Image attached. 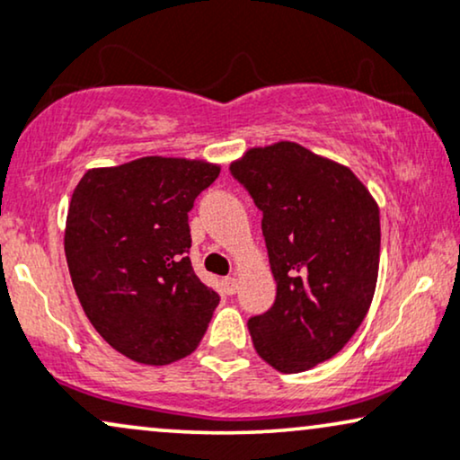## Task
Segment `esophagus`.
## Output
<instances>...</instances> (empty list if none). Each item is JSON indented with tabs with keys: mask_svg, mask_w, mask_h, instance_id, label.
<instances>
[{
	"mask_svg": "<svg viewBox=\"0 0 460 460\" xmlns=\"http://www.w3.org/2000/svg\"><path fill=\"white\" fill-rule=\"evenodd\" d=\"M223 287H225V293H226V295H234L235 290H237V278H234V276L225 278Z\"/></svg>",
	"mask_w": 460,
	"mask_h": 460,
	"instance_id": "1",
	"label": "esophagus"
}]
</instances>
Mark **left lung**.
<instances>
[{
	"mask_svg": "<svg viewBox=\"0 0 460 460\" xmlns=\"http://www.w3.org/2000/svg\"><path fill=\"white\" fill-rule=\"evenodd\" d=\"M263 212L276 301L248 321L254 350L282 374L335 357L367 316L380 267V208L350 167L297 142L231 163Z\"/></svg>",
	"mask_w": 460,
	"mask_h": 460,
	"instance_id": "8db88e82",
	"label": "left lung"
}]
</instances>
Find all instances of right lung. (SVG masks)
Here are the masks:
<instances>
[{
    "label": "right lung",
    "instance_id": "add662e5",
    "mask_svg": "<svg viewBox=\"0 0 460 460\" xmlns=\"http://www.w3.org/2000/svg\"><path fill=\"white\" fill-rule=\"evenodd\" d=\"M218 173L203 159L142 156L93 167L74 189L63 242L75 295L97 333L136 363L189 357L217 310L187 252L189 212Z\"/></svg>",
    "mask_w": 460,
    "mask_h": 460
}]
</instances>
